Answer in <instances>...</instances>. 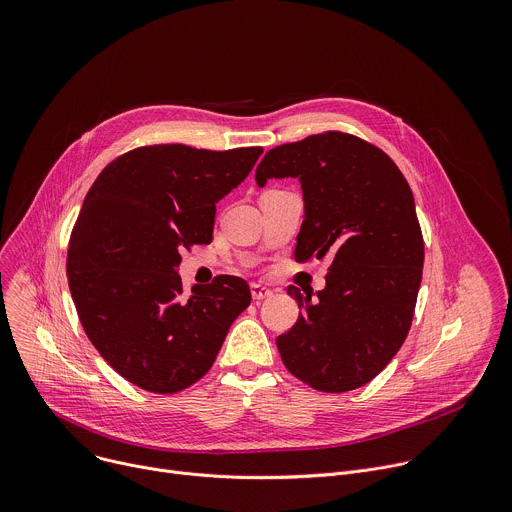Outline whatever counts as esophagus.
<instances>
[{
	"label": "esophagus",
	"mask_w": 512,
	"mask_h": 512,
	"mask_svg": "<svg viewBox=\"0 0 512 512\" xmlns=\"http://www.w3.org/2000/svg\"><path fill=\"white\" fill-rule=\"evenodd\" d=\"M251 296L255 302H261V300H267L273 296V291L261 283H251Z\"/></svg>",
	"instance_id": "obj_1"
}]
</instances>
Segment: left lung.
Masks as SVG:
<instances>
[{"label": "left lung", "mask_w": 512, "mask_h": 512, "mask_svg": "<svg viewBox=\"0 0 512 512\" xmlns=\"http://www.w3.org/2000/svg\"><path fill=\"white\" fill-rule=\"evenodd\" d=\"M269 178H298L304 223L296 261L332 257L326 287L287 294L304 310L277 336L287 371L324 393L373 381L411 328L423 271L415 200L395 162L373 143L340 131L269 150L257 166Z\"/></svg>", "instance_id": "left-lung-1"}]
</instances>
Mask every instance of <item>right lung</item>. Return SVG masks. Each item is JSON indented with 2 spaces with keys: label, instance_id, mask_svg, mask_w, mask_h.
Masks as SVG:
<instances>
[{
  "label": "right lung",
  "instance_id": "right-lung-1",
  "mask_svg": "<svg viewBox=\"0 0 512 512\" xmlns=\"http://www.w3.org/2000/svg\"><path fill=\"white\" fill-rule=\"evenodd\" d=\"M261 154L145 145L91 186L68 243L70 296L93 346L139 389L178 393L202 379L251 304L247 281L233 275L184 296L178 265L184 247L212 241L216 202Z\"/></svg>",
  "mask_w": 512,
  "mask_h": 512
}]
</instances>
